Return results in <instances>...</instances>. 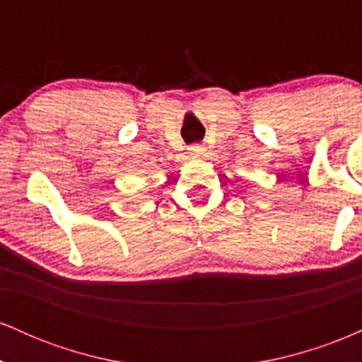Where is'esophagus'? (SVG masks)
Masks as SVG:
<instances>
[{"label":"esophagus","mask_w":362,"mask_h":362,"mask_svg":"<svg viewBox=\"0 0 362 362\" xmlns=\"http://www.w3.org/2000/svg\"><path fill=\"white\" fill-rule=\"evenodd\" d=\"M189 151L192 153L194 156H201L202 153L206 151V148H204V144H199V143H195V144H192V146L189 148Z\"/></svg>","instance_id":"34e87169"}]
</instances>
